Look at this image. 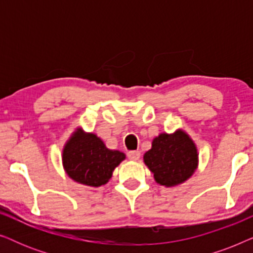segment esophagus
I'll return each mask as SVG.
<instances>
[{
  "instance_id": "esophagus-1",
  "label": "esophagus",
  "mask_w": 253,
  "mask_h": 253,
  "mask_svg": "<svg viewBox=\"0 0 253 253\" xmlns=\"http://www.w3.org/2000/svg\"><path fill=\"white\" fill-rule=\"evenodd\" d=\"M126 155L130 160L137 161V160H139V158H140V152L139 151H129Z\"/></svg>"
}]
</instances>
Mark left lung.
<instances>
[{"label":"left lung","mask_w":253,"mask_h":253,"mask_svg":"<svg viewBox=\"0 0 253 253\" xmlns=\"http://www.w3.org/2000/svg\"><path fill=\"white\" fill-rule=\"evenodd\" d=\"M145 165L154 174L157 183L175 186L185 182L198 165L197 147L184 131L161 133L152 141V148L144 154Z\"/></svg>","instance_id":"obj_1"}]
</instances>
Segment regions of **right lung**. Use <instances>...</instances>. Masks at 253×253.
Segmentation results:
<instances>
[{
	"label": "right lung",
	"mask_w": 253,
	"mask_h": 253,
	"mask_svg": "<svg viewBox=\"0 0 253 253\" xmlns=\"http://www.w3.org/2000/svg\"><path fill=\"white\" fill-rule=\"evenodd\" d=\"M126 159L120 151H112L93 133L82 129L74 132L63 148V167L74 181L87 186H101L112 177L114 169Z\"/></svg>",
	"instance_id": "obj_1"
}]
</instances>
